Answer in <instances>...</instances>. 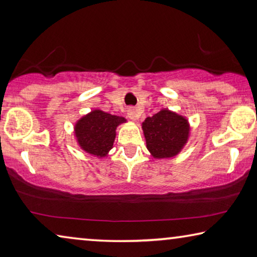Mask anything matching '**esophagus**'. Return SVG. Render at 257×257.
<instances>
[{
	"label": "esophagus",
	"mask_w": 257,
	"mask_h": 257,
	"mask_svg": "<svg viewBox=\"0 0 257 257\" xmlns=\"http://www.w3.org/2000/svg\"><path fill=\"white\" fill-rule=\"evenodd\" d=\"M128 113V117L132 121H136L138 117H140V113H138V111L137 109H135L134 107H130V108H128V111H127Z\"/></svg>",
	"instance_id": "34e87169"
}]
</instances>
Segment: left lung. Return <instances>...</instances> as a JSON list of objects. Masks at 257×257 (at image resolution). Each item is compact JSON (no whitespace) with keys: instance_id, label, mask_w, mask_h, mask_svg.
<instances>
[{"instance_id":"1","label":"left lung","mask_w":257,"mask_h":257,"mask_svg":"<svg viewBox=\"0 0 257 257\" xmlns=\"http://www.w3.org/2000/svg\"><path fill=\"white\" fill-rule=\"evenodd\" d=\"M142 129L151 156L154 159H170L178 156L190 138L191 127L187 117L168 108H161L148 116Z\"/></svg>"}]
</instances>
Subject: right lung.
<instances>
[{
  "label": "right lung",
  "mask_w": 257,
  "mask_h": 257,
  "mask_svg": "<svg viewBox=\"0 0 257 257\" xmlns=\"http://www.w3.org/2000/svg\"><path fill=\"white\" fill-rule=\"evenodd\" d=\"M125 122L123 116L113 115L99 108L92 109L74 123L76 143L85 153L99 159L107 157L113 148L116 128Z\"/></svg>",
  "instance_id": "1"
}]
</instances>
